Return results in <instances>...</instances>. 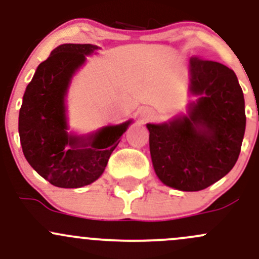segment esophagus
Wrapping results in <instances>:
<instances>
[{
	"mask_svg": "<svg viewBox=\"0 0 259 259\" xmlns=\"http://www.w3.org/2000/svg\"><path fill=\"white\" fill-rule=\"evenodd\" d=\"M153 115H154L153 110L149 108H142L139 110V116L143 121H148V120H150L151 117H153Z\"/></svg>",
	"mask_w": 259,
	"mask_h": 259,
	"instance_id": "obj_1",
	"label": "esophagus"
}]
</instances>
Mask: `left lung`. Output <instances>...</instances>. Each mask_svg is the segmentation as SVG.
I'll use <instances>...</instances> for the list:
<instances>
[{
    "label": "left lung",
    "mask_w": 259,
    "mask_h": 259,
    "mask_svg": "<svg viewBox=\"0 0 259 259\" xmlns=\"http://www.w3.org/2000/svg\"><path fill=\"white\" fill-rule=\"evenodd\" d=\"M185 113L149 122V146L156 177L166 187L198 192L232 170L245 132L244 96L233 70L215 61H189Z\"/></svg>",
    "instance_id": "1"
}]
</instances>
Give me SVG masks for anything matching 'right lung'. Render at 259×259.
Masks as SVG:
<instances>
[{
  "instance_id": "right-lung-1",
  "label": "right lung",
  "mask_w": 259,
  "mask_h": 259,
  "mask_svg": "<svg viewBox=\"0 0 259 259\" xmlns=\"http://www.w3.org/2000/svg\"><path fill=\"white\" fill-rule=\"evenodd\" d=\"M100 48L62 44L36 69L26 88L18 115L23 155L52 185L81 188L103 176L109 158L133 119L88 134L70 132L67 94L72 77Z\"/></svg>"
}]
</instances>
